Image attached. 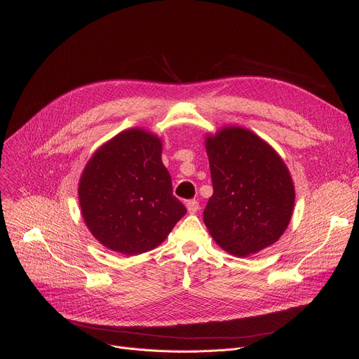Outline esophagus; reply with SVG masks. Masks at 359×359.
I'll return each mask as SVG.
<instances>
[{
  "mask_svg": "<svg viewBox=\"0 0 359 359\" xmlns=\"http://www.w3.org/2000/svg\"><path fill=\"white\" fill-rule=\"evenodd\" d=\"M186 208H187V212H189V214H195L199 210V202L195 201V199L187 201L186 202Z\"/></svg>",
  "mask_w": 359,
  "mask_h": 359,
  "instance_id": "obj_1",
  "label": "esophagus"
}]
</instances>
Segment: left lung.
I'll return each instance as SVG.
<instances>
[{"label": "left lung", "mask_w": 359, "mask_h": 359, "mask_svg": "<svg viewBox=\"0 0 359 359\" xmlns=\"http://www.w3.org/2000/svg\"><path fill=\"white\" fill-rule=\"evenodd\" d=\"M214 194L203 222L236 256L266 249L291 221L295 191L285 163L252 130L227 126L205 141Z\"/></svg>", "instance_id": "8db88e82"}]
</instances>
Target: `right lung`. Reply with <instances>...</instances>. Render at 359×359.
I'll return each instance as SVG.
<instances>
[{
	"label": "right lung",
	"instance_id": "right-lung-1",
	"mask_svg": "<svg viewBox=\"0 0 359 359\" xmlns=\"http://www.w3.org/2000/svg\"><path fill=\"white\" fill-rule=\"evenodd\" d=\"M83 218L103 246L140 255L161 244L186 214L161 161V141L134 128L102 145L79 186Z\"/></svg>",
	"mask_w": 359,
	"mask_h": 359
}]
</instances>
